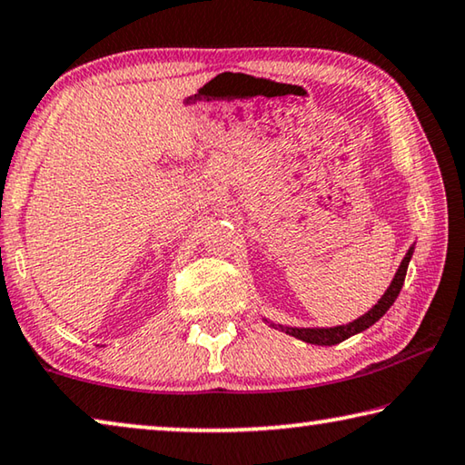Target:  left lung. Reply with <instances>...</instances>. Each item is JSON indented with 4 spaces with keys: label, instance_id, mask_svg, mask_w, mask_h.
I'll return each instance as SVG.
<instances>
[{
    "label": "left lung",
    "instance_id": "obj_1",
    "mask_svg": "<svg viewBox=\"0 0 465 465\" xmlns=\"http://www.w3.org/2000/svg\"><path fill=\"white\" fill-rule=\"evenodd\" d=\"M412 253H414V247H410L406 257L400 263L398 272H395V276L391 280L390 288H387V291H385V294L377 301L375 307H372L371 311H367V313H364L362 317L354 319L352 323L336 325V327H284V325H278V327L282 331H286L288 336H294V338H299L302 341H307V344H317V346L340 344V341L348 340L350 336H354V333L364 331L372 323H377L379 319H381L387 313V311H390V307L395 302V299H398L401 286H404L408 263H410V260H412ZM265 322H268V319H265Z\"/></svg>",
    "mask_w": 465,
    "mask_h": 465
}]
</instances>
